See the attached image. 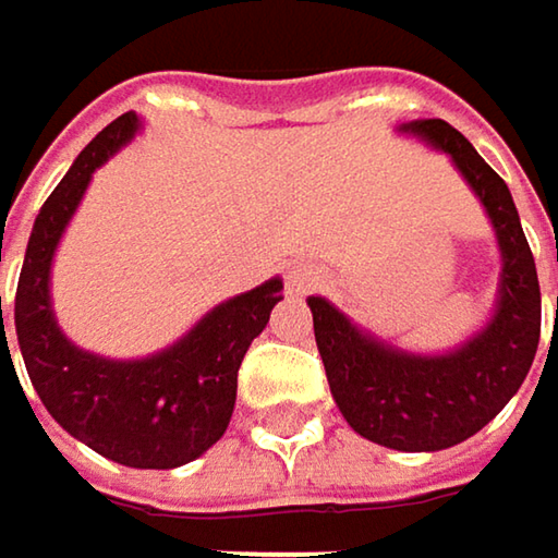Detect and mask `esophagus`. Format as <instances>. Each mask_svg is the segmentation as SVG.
I'll return each mask as SVG.
<instances>
[{"label": "esophagus", "instance_id": "34e87169", "mask_svg": "<svg viewBox=\"0 0 558 558\" xmlns=\"http://www.w3.org/2000/svg\"><path fill=\"white\" fill-rule=\"evenodd\" d=\"M319 283H323V278H319V271L313 265H296V268L287 271V293H293V296H306Z\"/></svg>", "mask_w": 558, "mask_h": 558}]
</instances>
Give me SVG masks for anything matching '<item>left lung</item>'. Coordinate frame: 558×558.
<instances>
[{"mask_svg":"<svg viewBox=\"0 0 558 558\" xmlns=\"http://www.w3.org/2000/svg\"><path fill=\"white\" fill-rule=\"evenodd\" d=\"M452 155L498 232L504 271L495 319L449 355H407L359 332L332 303L310 296L316 349L349 426L388 449L436 452L488 426L523 385L539 345V280L510 190L442 119L403 125Z\"/></svg>","mask_w":558,"mask_h":558,"instance_id":"obj_1","label":"left lung"}]
</instances>
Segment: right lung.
Masks as SVG:
<instances>
[{"instance_id": "add662e5", "label": "right lung", "mask_w": 558, "mask_h": 558, "mask_svg": "<svg viewBox=\"0 0 558 558\" xmlns=\"http://www.w3.org/2000/svg\"><path fill=\"white\" fill-rule=\"evenodd\" d=\"M135 129V112L109 122L45 199L15 290V336L41 403L70 436L119 465L177 469L222 439L235 407L239 365L252 339L268 326L275 303L283 300V283L275 278L226 300L177 345L142 362H109L66 342L48 296L51 258L93 170L116 155ZM0 329V362L12 365L2 300Z\"/></svg>"}]
</instances>
